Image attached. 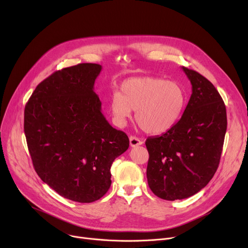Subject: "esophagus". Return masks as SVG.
Wrapping results in <instances>:
<instances>
[{"instance_id": "esophagus-1", "label": "esophagus", "mask_w": 248, "mask_h": 248, "mask_svg": "<svg viewBox=\"0 0 248 248\" xmlns=\"http://www.w3.org/2000/svg\"><path fill=\"white\" fill-rule=\"evenodd\" d=\"M129 145H131V147L140 146V145H142V140L137 137H131L129 138Z\"/></svg>"}]
</instances>
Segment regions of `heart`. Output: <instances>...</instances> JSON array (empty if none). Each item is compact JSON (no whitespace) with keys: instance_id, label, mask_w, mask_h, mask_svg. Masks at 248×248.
Segmentation results:
<instances>
[{"instance_id":"1","label":"heart","mask_w":248,"mask_h":248,"mask_svg":"<svg viewBox=\"0 0 248 248\" xmlns=\"http://www.w3.org/2000/svg\"><path fill=\"white\" fill-rule=\"evenodd\" d=\"M122 93L113 91L109 108L113 121L124 125L135 110V119L142 131L163 134L172 128L186 107L184 89L175 81L159 77H134L123 82Z\"/></svg>"}]
</instances>
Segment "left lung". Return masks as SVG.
Instances as JSON below:
<instances>
[{
  "label": "left lung",
  "mask_w": 248,
  "mask_h": 248,
  "mask_svg": "<svg viewBox=\"0 0 248 248\" xmlns=\"http://www.w3.org/2000/svg\"><path fill=\"white\" fill-rule=\"evenodd\" d=\"M182 69L192 84L184 113L165 134L146 140L149 187L169 201L191 197L209 183L227 128L225 104L214 85L195 70Z\"/></svg>",
  "instance_id": "8db88e82"
}]
</instances>
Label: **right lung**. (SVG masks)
Masks as SVG:
<instances>
[{"mask_svg": "<svg viewBox=\"0 0 248 248\" xmlns=\"http://www.w3.org/2000/svg\"><path fill=\"white\" fill-rule=\"evenodd\" d=\"M102 67L80 63L39 83L25 107L24 132L38 176L62 197L91 203L111 185L110 167L129 146L101 112L93 86Z\"/></svg>", "mask_w": 248, "mask_h": 248, "instance_id": "add662e5", "label": "right lung"}]
</instances>
